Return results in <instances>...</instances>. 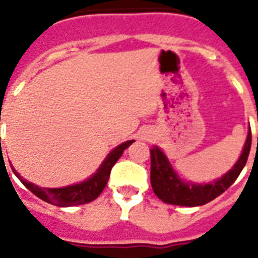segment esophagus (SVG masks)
Returning <instances> with one entry per match:
<instances>
[{
	"mask_svg": "<svg viewBox=\"0 0 258 258\" xmlns=\"http://www.w3.org/2000/svg\"><path fill=\"white\" fill-rule=\"evenodd\" d=\"M141 138L143 139V141H150V139L153 138V135H151V133H150V131H145V133H142Z\"/></svg>",
	"mask_w": 258,
	"mask_h": 258,
	"instance_id": "esophagus-1",
	"label": "esophagus"
}]
</instances>
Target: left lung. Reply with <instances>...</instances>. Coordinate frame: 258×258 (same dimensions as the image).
<instances>
[{"label":"left lung","instance_id":"obj_1","mask_svg":"<svg viewBox=\"0 0 258 258\" xmlns=\"http://www.w3.org/2000/svg\"><path fill=\"white\" fill-rule=\"evenodd\" d=\"M258 142V138H257ZM252 146V133L249 128L248 138L245 142L241 157L236 165L229 170L220 179L213 180L210 183H192L186 182L176 174L175 170L170 165V161L159 147L154 146L151 154V186L155 196L165 204L178 205V206H201L213 201L221 196L225 190H228L234 180L238 178L244 166L248 161L249 151Z\"/></svg>","mask_w":258,"mask_h":258}]
</instances>
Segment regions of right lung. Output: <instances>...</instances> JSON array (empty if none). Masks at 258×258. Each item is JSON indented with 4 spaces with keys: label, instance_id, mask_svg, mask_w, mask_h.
Segmentation results:
<instances>
[{
    "label": "right lung",
    "instance_id": "1",
    "mask_svg": "<svg viewBox=\"0 0 258 258\" xmlns=\"http://www.w3.org/2000/svg\"><path fill=\"white\" fill-rule=\"evenodd\" d=\"M133 142L128 141L121 143L117 147L111 151L107 155L100 167L96 170V172L91 175L88 179L83 180L80 183L71 184V186H66V187H38L32 182L22 179V176L18 174L16 170L13 169V172L17 175V178L21 180L24 186L26 188H29L30 191L33 192L34 196H37L40 200L45 201L48 204L56 205V206H61V208H67V206H75V205H83L88 204L91 201L96 200L97 197L100 196L101 191L104 190L105 184L108 182L109 174H111V169L113 165L116 163V161L121 157V154L127 147H128Z\"/></svg>",
    "mask_w": 258,
    "mask_h": 258
}]
</instances>
